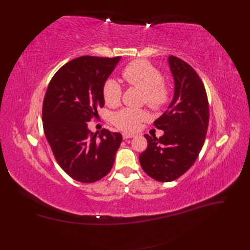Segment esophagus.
<instances>
[{
    "label": "esophagus",
    "instance_id": "obj_1",
    "mask_svg": "<svg viewBox=\"0 0 250 250\" xmlns=\"http://www.w3.org/2000/svg\"><path fill=\"white\" fill-rule=\"evenodd\" d=\"M122 135H123V139H124V140H127V139H132V138H134V137H135L134 134H130V133H123Z\"/></svg>",
    "mask_w": 250,
    "mask_h": 250
}]
</instances>
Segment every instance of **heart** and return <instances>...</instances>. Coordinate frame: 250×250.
Returning <instances> with one entry per match:
<instances>
[{
    "mask_svg": "<svg viewBox=\"0 0 250 250\" xmlns=\"http://www.w3.org/2000/svg\"><path fill=\"white\" fill-rule=\"evenodd\" d=\"M122 77L128 85L143 90V102L153 110H161L168 104L171 89L163 80L161 71L146 60H134L122 71ZM104 102L108 106H117L122 98V87L113 78H107L102 86ZM149 118L144 109L123 108L112 116V123L126 132L137 131L141 124Z\"/></svg>",
    "mask_w": 250,
    "mask_h": 250,
    "instance_id": "b5f03b06",
    "label": "heart"
}]
</instances>
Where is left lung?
I'll use <instances>...</instances> for the list:
<instances>
[{"label": "left lung", "instance_id": "left-lung-1", "mask_svg": "<svg viewBox=\"0 0 250 250\" xmlns=\"http://www.w3.org/2000/svg\"><path fill=\"white\" fill-rule=\"evenodd\" d=\"M175 93L168 109L153 123L160 138L145 134L148 146L139 155L143 170L162 183L177 179L197 160L208 126V101L202 80L193 67L171 55Z\"/></svg>", "mask_w": 250, "mask_h": 250}]
</instances>
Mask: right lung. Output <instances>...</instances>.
Instances as JSON below:
<instances>
[{"label":"right lung","instance_id":"right-lung-1","mask_svg":"<svg viewBox=\"0 0 250 250\" xmlns=\"http://www.w3.org/2000/svg\"><path fill=\"white\" fill-rule=\"evenodd\" d=\"M120 57L81 56L52 77L42 102L44 135L56 162L73 179L90 184L111 170L122 134L88 130L104 106L102 86Z\"/></svg>","mask_w":250,"mask_h":250}]
</instances>
